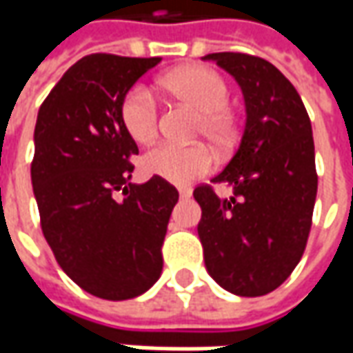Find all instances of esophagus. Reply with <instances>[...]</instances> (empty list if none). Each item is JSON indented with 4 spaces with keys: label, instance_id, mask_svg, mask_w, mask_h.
Segmentation results:
<instances>
[{
    "label": "esophagus",
    "instance_id": "1",
    "mask_svg": "<svg viewBox=\"0 0 353 353\" xmlns=\"http://www.w3.org/2000/svg\"><path fill=\"white\" fill-rule=\"evenodd\" d=\"M179 194H181V198H183V200H186V198H190L192 190H190V188H181V190H179Z\"/></svg>",
    "mask_w": 353,
    "mask_h": 353
}]
</instances>
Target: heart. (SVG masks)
Segmentation results:
<instances>
[{"mask_svg": "<svg viewBox=\"0 0 353 353\" xmlns=\"http://www.w3.org/2000/svg\"><path fill=\"white\" fill-rule=\"evenodd\" d=\"M159 84L172 98L196 108L198 133L218 147L230 143L236 129V117L228 108L230 86L220 72L198 64L183 66L165 76ZM119 121L133 141L149 143L155 139L159 110L153 94L143 86H133L119 103ZM141 167L151 176H161L174 184H186L208 172L212 159L210 153L200 145L184 147L161 143L143 155Z\"/></svg>", "mask_w": 353, "mask_h": 353, "instance_id": "obj_1", "label": "heart"}]
</instances>
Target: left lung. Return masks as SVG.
I'll list each match as a JSON object with an SVG mask.
<instances>
[{
  "label": "left lung",
  "instance_id": "left-lung-1",
  "mask_svg": "<svg viewBox=\"0 0 353 353\" xmlns=\"http://www.w3.org/2000/svg\"><path fill=\"white\" fill-rule=\"evenodd\" d=\"M236 78L245 128L236 155L214 183L198 186V237L210 277L239 296L275 291L301 261L312 224L319 176L310 119L299 92L271 62L241 52H212Z\"/></svg>",
  "mask_w": 353,
  "mask_h": 353
}]
</instances>
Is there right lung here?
Here are the masks:
<instances>
[{
	"mask_svg": "<svg viewBox=\"0 0 353 353\" xmlns=\"http://www.w3.org/2000/svg\"><path fill=\"white\" fill-rule=\"evenodd\" d=\"M161 62L88 54L43 102L31 183L41 228L62 271L105 301H128L161 277V245L179 192L161 176L131 184L139 153L119 121L131 86Z\"/></svg>",
	"mask_w": 353,
	"mask_h": 353,
	"instance_id": "add662e5",
	"label": "right lung"
}]
</instances>
